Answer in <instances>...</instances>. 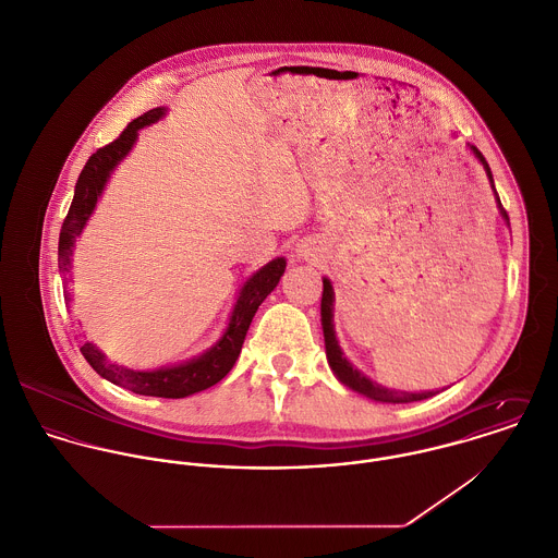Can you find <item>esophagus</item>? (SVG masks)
Wrapping results in <instances>:
<instances>
[{"label":"esophagus","instance_id":"obj_1","mask_svg":"<svg viewBox=\"0 0 558 558\" xmlns=\"http://www.w3.org/2000/svg\"><path fill=\"white\" fill-rule=\"evenodd\" d=\"M318 253H316V244L310 242V240H301L296 244V257L299 259H314Z\"/></svg>","mask_w":558,"mask_h":558}]
</instances>
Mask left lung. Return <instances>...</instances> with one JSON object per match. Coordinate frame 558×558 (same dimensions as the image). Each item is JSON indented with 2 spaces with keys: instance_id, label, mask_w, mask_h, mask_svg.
Masks as SVG:
<instances>
[{
  "instance_id": "8db88e82",
  "label": "left lung",
  "mask_w": 558,
  "mask_h": 558,
  "mask_svg": "<svg viewBox=\"0 0 558 558\" xmlns=\"http://www.w3.org/2000/svg\"><path fill=\"white\" fill-rule=\"evenodd\" d=\"M472 154L478 158V162L483 165L487 178H489V184L494 187V178H492V169L487 165V160L483 158V154L470 145ZM494 194H496V203H498V209H500V216L509 222V216L500 203V196L494 187ZM333 301H336V294H333V286L331 281L325 277L323 279V301H320V316H323V333H325V349H327V362L331 366L333 374L338 376V380H342L347 387H351L353 391H360L364 396H368L372 400H378V402H413V400H424V398H430L435 396L437 391H417V393H411V391H396V389H389V387H383L378 383L371 380L366 374L353 368V364L344 357L338 340H336V329H333Z\"/></svg>"
}]
</instances>
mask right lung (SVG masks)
<instances>
[{"label":"right lung","mask_w":558,"mask_h":558,"mask_svg":"<svg viewBox=\"0 0 558 558\" xmlns=\"http://www.w3.org/2000/svg\"><path fill=\"white\" fill-rule=\"evenodd\" d=\"M165 114H167V108H154V110L145 112L143 117L134 119L121 132V136L117 141L97 149L88 158L84 171L77 178L69 214L60 229L58 266H60L62 275L71 270V255H73L75 238L86 227L104 187L110 180V173L132 151V147L138 138V130L160 121ZM283 272H286L283 257H277V259L268 262L264 268H259L257 272H253L238 292V301L233 305V312L229 316V325H227L222 338L211 349H207L203 355L187 360L184 364L165 366L158 371H130V368L112 364L90 342H80V351H82L84 360L93 366V371L101 374L104 378H108L114 385L128 387L143 396L186 398L190 393H196V391H203V389L216 385L220 378L227 376V372L233 368L257 307L277 288ZM64 299L69 301V296H64Z\"/></svg>","instance_id":"right-lung-1"}]
</instances>
